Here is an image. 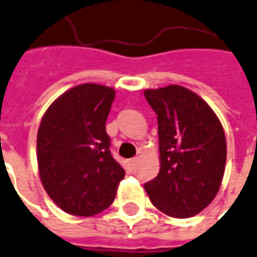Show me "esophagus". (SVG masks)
I'll return each mask as SVG.
<instances>
[{
  "label": "esophagus",
  "instance_id": "obj_1",
  "mask_svg": "<svg viewBox=\"0 0 257 257\" xmlns=\"http://www.w3.org/2000/svg\"><path fill=\"white\" fill-rule=\"evenodd\" d=\"M137 162H138V157H134V158L128 160V165H130V168L134 169L135 165H137Z\"/></svg>",
  "mask_w": 257,
  "mask_h": 257
}]
</instances>
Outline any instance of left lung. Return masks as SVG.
Listing matches in <instances>:
<instances>
[{"label":"left lung","mask_w":257,"mask_h":257,"mask_svg":"<svg viewBox=\"0 0 257 257\" xmlns=\"http://www.w3.org/2000/svg\"><path fill=\"white\" fill-rule=\"evenodd\" d=\"M158 118L161 169L145 184L157 209L176 218L193 217L213 201L226 162L222 126L198 95L181 85L146 89Z\"/></svg>","instance_id":"obj_1"}]
</instances>
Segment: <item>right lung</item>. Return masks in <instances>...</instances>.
<instances>
[{
    "label": "right lung",
    "mask_w": 257,
    "mask_h": 257,
    "mask_svg": "<svg viewBox=\"0 0 257 257\" xmlns=\"http://www.w3.org/2000/svg\"><path fill=\"white\" fill-rule=\"evenodd\" d=\"M114 97L106 85H77L57 97L40 123V178L53 202L73 216L107 209L126 174L111 154L106 133Z\"/></svg>",
    "instance_id": "obj_1"
}]
</instances>
